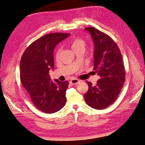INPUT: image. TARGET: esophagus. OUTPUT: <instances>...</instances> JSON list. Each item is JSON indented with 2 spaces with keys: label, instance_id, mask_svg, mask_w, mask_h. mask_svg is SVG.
<instances>
[{
  "label": "esophagus",
  "instance_id": "obj_1",
  "mask_svg": "<svg viewBox=\"0 0 145 145\" xmlns=\"http://www.w3.org/2000/svg\"><path fill=\"white\" fill-rule=\"evenodd\" d=\"M80 82V80H78V79H76V78L72 79L70 81V83L71 84H72V85H76V84H78Z\"/></svg>",
  "mask_w": 145,
  "mask_h": 145
}]
</instances>
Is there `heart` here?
I'll return each mask as SVG.
<instances>
[{"label":"heart","instance_id":"b5f03b06","mask_svg":"<svg viewBox=\"0 0 145 145\" xmlns=\"http://www.w3.org/2000/svg\"><path fill=\"white\" fill-rule=\"evenodd\" d=\"M71 46L73 49V50H75L80 47L84 48V46H85V42H84V41L82 39L76 37V38H73L72 40H71ZM60 52H61V48H58L56 50V53H55V57H56V58H57V57L59 56Z\"/></svg>","mask_w":145,"mask_h":145}]
</instances>
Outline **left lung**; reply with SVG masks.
Returning <instances> with one entry per match:
<instances>
[{
  "instance_id": "1",
  "label": "left lung",
  "mask_w": 145,
  "mask_h": 145,
  "mask_svg": "<svg viewBox=\"0 0 145 145\" xmlns=\"http://www.w3.org/2000/svg\"><path fill=\"white\" fill-rule=\"evenodd\" d=\"M86 30L94 42L93 70L100 78L95 86L87 82L89 89L84 99L91 108L104 110L115 101L121 92L125 81V69L121 51L111 37L93 27Z\"/></svg>"
}]
</instances>
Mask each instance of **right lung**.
<instances>
[{
    "instance_id": "obj_1",
    "label": "right lung",
    "mask_w": 145,
    "mask_h": 145,
    "mask_svg": "<svg viewBox=\"0 0 145 145\" xmlns=\"http://www.w3.org/2000/svg\"><path fill=\"white\" fill-rule=\"evenodd\" d=\"M70 35L52 33L35 40L24 50L20 62V79L37 109L45 113L57 112L66 103L69 82H52L50 69H54L55 46Z\"/></svg>"
}]
</instances>
